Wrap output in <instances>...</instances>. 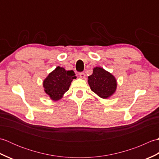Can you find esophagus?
<instances>
[{"label": "esophagus", "instance_id": "1", "mask_svg": "<svg viewBox=\"0 0 159 159\" xmlns=\"http://www.w3.org/2000/svg\"><path fill=\"white\" fill-rule=\"evenodd\" d=\"M79 75H80V77L81 78V79H85V74L84 73V72H80V73H79Z\"/></svg>", "mask_w": 159, "mask_h": 159}]
</instances>
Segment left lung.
<instances>
[{"mask_svg": "<svg viewBox=\"0 0 159 159\" xmlns=\"http://www.w3.org/2000/svg\"><path fill=\"white\" fill-rule=\"evenodd\" d=\"M88 83L92 92L106 99L116 92L117 80L113 75L100 67H96L88 76Z\"/></svg>", "mask_w": 159, "mask_h": 159, "instance_id": "left-lung-1", "label": "left lung"}]
</instances>
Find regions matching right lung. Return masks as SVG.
<instances>
[{"label":"right lung","instance_id":"right-lung-1","mask_svg":"<svg viewBox=\"0 0 159 159\" xmlns=\"http://www.w3.org/2000/svg\"><path fill=\"white\" fill-rule=\"evenodd\" d=\"M75 79L76 76L73 70L67 71L58 66L43 80V87L51 100H59L69 89L71 83Z\"/></svg>","mask_w":159,"mask_h":159}]
</instances>
